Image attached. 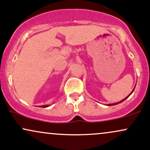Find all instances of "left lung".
<instances>
[{
  "label": "left lung",
  "instance_id": "1",
  "mask_svg": "<svg viewBox=\"0 0 150 150\" xmlns=\"http://www.w3.org/2000/svg\"><path fill=\"white\" fill-rule=\"evenodd\" d=\"M135 88H136V86H135ZM135 88H134V90H132V92H131V94H130V95H129V96H127V97L126 98H125V99H122V101H120V102H117V103H109V104H108V106H114V105L118 104V103H120L122 102V101H125V99H127V98H128V97H129V96H130L131 95H132V94L133 93V92H134V89H135Z\"/></svg>",
  "mask_w": 150,
  "mask_h": 150
}]
</instances>
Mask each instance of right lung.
Instances as JSON below:
<instances>
[{"instance_id": "obj_1", "label": "right lung", "mask_w": 150, "mask_h": 150, "mask_svg": "<svg viewBox=\"0 0 150 150\" xmlns=\"http://www.w3.org/2000/svg\"><path fill=\"white\" fill-rule=\"evenodd\" d=\"M49 106L48 105H44V106H41L42 108H47V107H48Z\"/></svg>"}]
</instances>
